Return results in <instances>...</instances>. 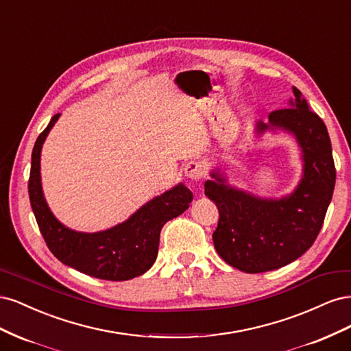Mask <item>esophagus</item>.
<instances>
[{
  "mask_svg": "<svg viewBox=\"0 0 351 351\" xmlns=\"http://www.w3.org/2000/svg\"><path fill=\"white\" fill-rule=\"evenodd\" d=\"M184 174L187 178L193 180V182H200L205 176V167L199 161H190L184 167Z\"/></svg>",
  "mask_w": 351,
  "mask_h": 351,
  "instance_id": "obj_1",
  "label": "esophagus"
}]
</instances>
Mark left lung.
I'll use <instances>...</instances> for the list:
<instances>
[{"mask_svg": "<svg viewBox=\"0 0 351 351\" xmlns=\"http://www.w3.org/2000/svg\"><path fill=\"white\" fill-rule=\"evenodd\" d=\"M290 108L272 111L258 133L282 129L302 147L303 177L290 196L262 199L226 184L219 173L205 183V195L219 210L212 234L219 256L247 274L278 269L309 249L322 228L335 186V165L326 125L302 92L293 88Z\"/></svg>", "mask_w": 351, "mask_h": 351, "instance_id": "1", "label": "left lung"}]
</instances>
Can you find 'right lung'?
I'll return each mask as SVG.
<instances>
[{
    "instance_id": "add662e5",
    "label": "right lung",
    "mask_w": 351,
    "mask_h": 351,
    "mask_svg": "<svg viewBox=\"0 0 351 351\" xmlns=\"http://www.w3.org/2000/svg\"><path fill=\"white\" fill-rule=\"evenodd\" d=\"M58 117L60 114L52 117L32 152L29 199L42 237L60 262L89 277L108 281L139 277L158 256L159 234L165 222L183 214L193 200V193L180 183L107 231L79 232L67 228L52 215L40 186V149Z\"/></svg>"
}]
</instances>
